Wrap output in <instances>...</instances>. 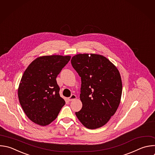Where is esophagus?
I'll return each mask as SVG.
<instances>
[{
  "label": "esophagus",
  "instance_id": "1",
  "mask_svg": "<svg viewBox=\"0 0 155 155\" xmlns=\"http://www.w3.org/2000/svg\"><path fill=\"white\" fill-rule=\"evenodd\" d=\"M76 98H77V96L74 94H72L70 97H69L68 100H69V101H73V100H75Z\"/></svg>",
  "mask_w": 155,
  "mask_h": 155
}]
</instances>
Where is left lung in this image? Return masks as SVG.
Here are the masks:
<instances>
[{"instance_id":"1","label":"left lung","mask_w":155,"mask_h":155,"mask_svg":"<svg viewBox=\"0 0 155 155\" xmlns=\"http://www.w3.org/2000/svg\"><path fill=\"white\" fill-rule=\"evenodd\" d=\"M71 64L81 80L82 108L75 114L87 128L105 125L116 112L120 102L122 83L119 70L105 57L77 54Z\"/></svg>"}]
</instances>
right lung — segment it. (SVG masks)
Segmentation results:
<instances>
[{
  "label": "right lung",
  "mask_w": 155,
  "mask_h": 155,
  "mask_svg": "<svg viewBox=\"0 0 155 155\" xmlns=\"http://www.w3.org/2000/svg\"><path fill=\"white\" fill-rule=\"evenodd\" d=\"M71 58L58 55L39 57L25 71L18 87L19 100L26 116L36 124L48 125L65 105L56 78Z\"/></svg>",
  "instance_id": "right-lung-1"
}]
</instances>
